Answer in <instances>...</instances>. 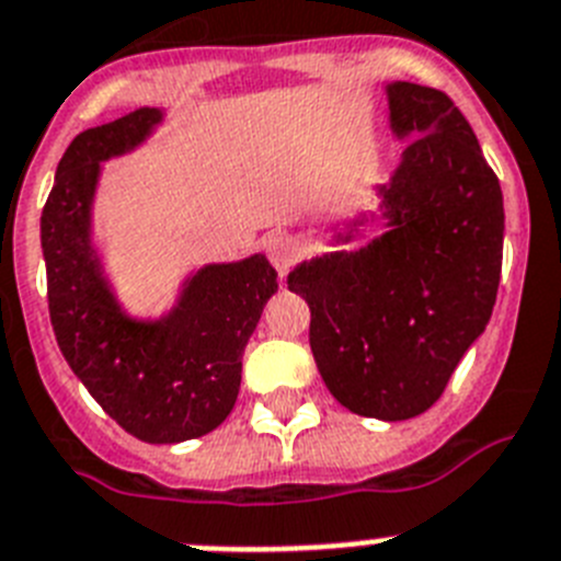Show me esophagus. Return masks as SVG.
<instances>
[{
  "label": "esophagus",
  "instance_id": "esophagus-1",
  "mask_svg": "<svg viewBox=\"0 0 561 561\" xmlns=\"http://www.w3.org/2000/svg\"><path fill=\"white\" fill-rule=\"evenodd\" d=\"M267 260L274 262V267L279 271L282 276L296 265L299 260V245H296L294 237H287V233H274V237H267L265 242Z\"/></svg>",
  "mask_w": 561,
  "mask_h": 561
}]
</instances>
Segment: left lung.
I'll use <instances>...</instances> for the list:
<instances>
[{"label":"left lung","instance_id":"left-lung-1","mask_svg":"<svg viewBox=\"0 0 561 561\" xmlns=\"http://www.w3.org/2000/svg\"><path fill=\"white\" fill-rule=\"evenodd\" d=\"M401 165L378 186L387 231L301 262L316 367L341 407L378 421L426 412L491 319L503 271V192L474 129L432 87H387ZM341 242L350 240L339 237Z\"/></svg>","mask_w":561,"mask_h":561}]
</instances>
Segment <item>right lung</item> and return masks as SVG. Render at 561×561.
Masks as SVG:
<instances>
[{
	"label": "right lung",
	"instance_id": "obj_1",
	"mask_svg": "<svg viewBox=\"0 0 561 561\" xmlns=\"http://www.w3.org/2000/svg\"><path fill=\"white\" fill-rule=\"evenodd\" d=\"M160 121L163 112L140 106L72 138L42 211V251L53 333L72 373L129 435L180 443L228 417L245 344L279 285L271 262L253 253L199 267L163 319L138 321L121 310L90 242L92 197L101 160L144 144Z\"/></svg>",
	"mask_w": 561,
	"mask_h": 561
}]
</instances>
